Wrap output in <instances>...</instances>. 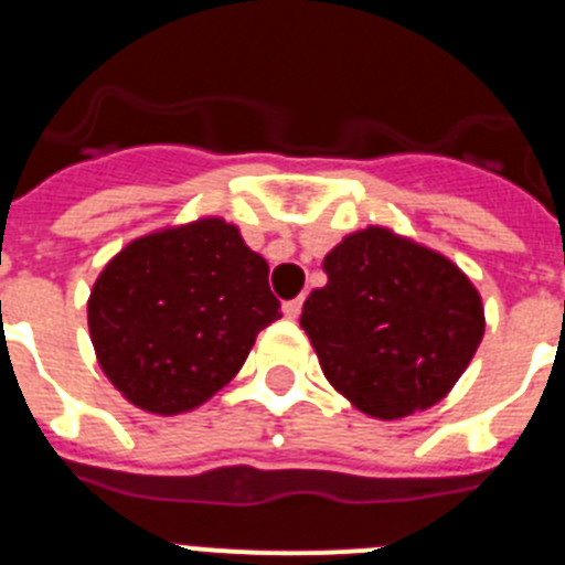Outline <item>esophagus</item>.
Wrapping results in <instances>:
<instances>
[{
  "label": "esophagus",
  "instance_id": "obj_1",
  "mask_svg": "<svg viewBox=\"0 0 565 565\" xmlns=\"http://www.w3.org/2000/svg\"><path fill=\"white\" fill-rule=\"evenodd\" d=\"M299 311H302V299H288L286 306H282V313H286L288 319H297Z\"/></svg>",
  "mask_w": 565,
  "mask_h": 565
}]
</instances>
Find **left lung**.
<instances>
[{"mask_svg":"<svg viewBox=\"0 0 565 565\" xmlns=\"http://www.w3.org/2000/svg\"><path fill=\"white\" fill-rule=\"evenodd\" d=\"M299 326L322 373L356 411L404 418L441 402L483 339L481 294L444 254L382 226L353 232L322 263Z\"/></svg>","mask_w":565,"mask_h":565,"instance_id":"1","label":"left lung"}]
</instances>
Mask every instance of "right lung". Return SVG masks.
<instances>
[{
	"mask_svg": "<svg viewBox=\"0 0 565 565\" xmlns=\"http://www.w3.org/2000/svg\"><path fill=\"white\" fill-rule=\"evenodd\" d=\"M268 263L221 217L143 234L109 259L87 299L98 364L158 416L201 407L279 319Z\"/></svg>",
	"mask_w": 565,
	"mask_h": 565,
	"instance_id": "right-lung-1",
	"label": "right lung"
}]
</instances>
